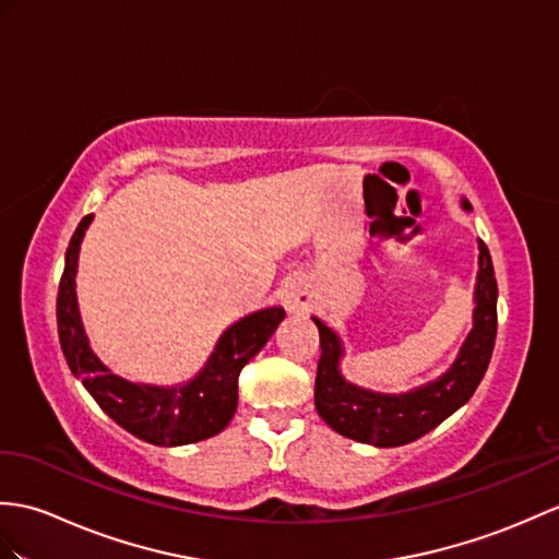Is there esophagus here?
<instances>
[{
	"instance_id": "esophagus-1",
	"label": "esophagus",
	"mask_w": 559,
	"mask_h": 559,
	"mask_svg": "<svg viewBox=\"0 0 559 559\" xmlns=\"http://www.w3.org/2000/svg\"><path fill=\"white\" fill-rule=\"evenodd\" d=\"M281 300L290 314H307L314 305V290H311V283L302 276H295L285 283Z\"/></svg>"
}]
</instances>
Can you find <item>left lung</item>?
I'll return each instance as SVG.
<instances>
[{"instance_id":"1","label":"left lung","mask_w":559,"mask_h":559,"mask_svg":"<svg viewBox=\"0 0 559 559\" xmlns=\"http://www.w3.org/2000/svg\"><path fill=\"white\" fill-rule=\"evenodd\" d=\"M466 212L472 204L462 200ZM319 329L321 359L314 385L319 417L335 433L373 448H397L433 431L450 414L469 402L488 369L498 333V283L490 252L478 240V274L474 285V326L466 335L452 367L407 393H379L347 381L341 371L345 347L341 335L321 319L311 317Z\"/></svg>"}]
</instances>
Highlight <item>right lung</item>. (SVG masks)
<instances>
[{"mask_svg": "<svg viewBox=\"0 0 559 559\" xmlns=\"http://www.w3.org/2000/svg\"><path fill=\"white\" fill-rule=\"evenodd\" d=\"M90 224L93 214L85 216L73 233L57 295L59 343L73 376L83 381L87 393L116 424L145 443L176 448L221 433L238 409V376L242 367L269 343L285 319V309H257L230 323L204 367L186 383L152 385L121 379L93 353L78 309V254Z\"/></svg>", "mask_w": 559, "mask_h": 559, "instance_id": "right-lung-1", "label": "right lung"}]
</instances>
